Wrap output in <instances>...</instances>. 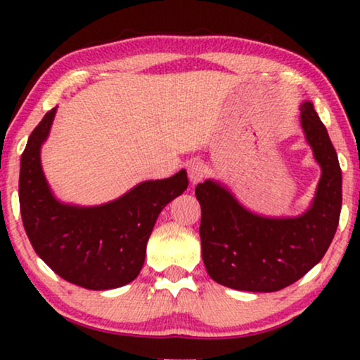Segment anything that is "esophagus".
I'll return each mask as SVG.
<instances>
[{"label":"esophagus","instance_id":"1","mask_svg":"<svg viewBox=\"0 0 360 360\" xmlns=\"http://www.w3.org/2000/svg\"><path fill=\"white\" fill-rule=\"evenodd\" d=\"M186 170H188V179H190V181L193 185L200 184V181L203 180L205 175H206L205 165L201 164V162H198V160L188 162V164H186Z\"/></svg>","mask_w":360,"mask_h":360}]
</instances>
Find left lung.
<instances>
[{"label": "left lung", "instance_id": "left-lung-1", "mask_svg": "<svg viewBox=\"0 0 360 360\" xmlns=\"http://www.w3.org/2000/svg\"><path fill=\"white\" fill-rule=\"evenodd\" d=\"M300 124L321 169L304 213L257 214L221 181L208 179L196 185L201 257L214 282L243 292H278L302 278L326 254L341 214V167L311 101L300 105Z\"/></svg>", "mask_w": 360, "mask_h": 360}]
</instances>
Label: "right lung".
Here are the masks:
<instances>
[{"label":"right lung","mask_w":360,"mask_h":360,"mask_svg":"<svg viewBox=\"0 0 360 360\" xmlns=\"http://www.w3.org/2000/svg\"><path fill=\"white\" fill-rule=\"evenodd\" d=\"M52 108L29 136L21 155L19 206L34 250L57 275L88 290H111L132 282L146 260V245L160 211L184 193L188 176L146 180L120 198L96 206L57 200L41 164L51 132Z\"/></svg>","instance_id":"1"}]
</instances>
